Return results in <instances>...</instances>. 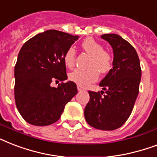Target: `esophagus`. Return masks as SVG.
Returning <instances> with one entry per match:
<instances>
[{"mask_svg":"<svg viewBox=\"0 0 157 157\" xmlns=\"http://www.w3.org/2000/svg\"><path fill=\"white\" fill-rule=\"evenodd\" d=\"M77 88H78V91H79V92L80 91H83V90H84V88L81 87V86H79V85H78Z\"/></svg>","mask_w":157,"mask_h":157,"instance_id":"obj_1","label":"esophagus"}]
</instances>
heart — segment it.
<instances>
[{
  "label": "heart",
  "mask_w": 157,
  "mask_h": 157,
  "mask_svg": "<svg viewBox=\"0 0 157 157\" xmlns=\"http://www.w3.org/2000/svg\"><path fill=\"white\" fill-rule=\"evenodd\" d=\"M82 48L91 59L87 64V70H75L69 75L72 82L81 87H87L98 78V72L101 75L107 74L112 68V56L105 51L102 45L91 37L86 38L82 42ZM76 52L75 48L70 47L64 56V61L67 67L72 69L75 65Z\"/></svg>",
  "instance_id": "1"
}]
</instances>
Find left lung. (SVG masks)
Here are the masks:
<instances>
[{
  "instance_id": "8db88e82",
  "label": "left lung",
  "mask_w": 157,
  "mask_h": 157,
  "mask_svg": "<svg viewBox=\"0 0 157 157\" xmlns=\"http://www.w3.org/2000/svg\"><path fill=\"white\" fill-rule=\"evenodd\" d=\"M101 37L110 43L114 52L113 67L100 82L105 91H89L90 100L84 109L86 121L101 130L121 127L132 113L139 92L142 76L140 61L134 47L120 37L109 33Z\"/></svg>"
}]
</instances>
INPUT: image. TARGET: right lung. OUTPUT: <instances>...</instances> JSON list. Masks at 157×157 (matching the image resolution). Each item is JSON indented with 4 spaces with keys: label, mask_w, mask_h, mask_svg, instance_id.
Listing matches in <instances>:
<instances>
[{
    "label": "right lung",
    "mask_w": 157,
    "mask_h": 157,
    "mask_svg": "<svg viewBox=\"0 0 157 157\" xmlns=\"http://www.w3.org/2000/svg\"><path fill=\"white\" fill-rule=\"evenodd\" d=\"M78 36L57 30L38 33L22 47L14 66V99L24 120L47 126L56 122L65 105L77 94V86L67 79L64 56ZM52 81H60L55 88Z\"/></svg>",
    "instance_id": "add662e5"
}]
</instances>
